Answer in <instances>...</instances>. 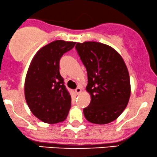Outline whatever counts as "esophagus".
Returning <instances> with one entry per match:
<instances>
[{
	"label": "esophagus",
	"mask_w": 157,
	"mask_h": 157,
	"mask_svg": "<svg viewBox=\"0 0 157 157\" xmlns=\"http://www.w3.org/2000/svg\"><path fill=\"white\" fill-rule=\"evenodd\" d=\"M81 91H82V90H81V88H79V87H78V88H76V90H75V92H76V93L77 94H80Z\"/></svg>",
	"instance_id": "34e87169"
}]
</instances>
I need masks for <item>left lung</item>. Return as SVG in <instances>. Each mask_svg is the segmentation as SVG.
<instances>
[{"label":"left lung","instance_id":"1","mask_svg":"<svg viewBox=\"0 0 157 157\" xmlns=\"http://www.w3.org/2000/svg\"><path fill=\"white\" fill-rule=\"evenodd\" d=\"M76 48L87 71L86 91L91 102L83 109L87 121L106 124L114 121L127 106L131 95L128 71L121 55L106 44L77 43Z\"/></svg>","mask_w":157,"mask_h":157}]
</instances>
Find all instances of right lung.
I'll use <instances>...</instances> for the list:
<instances>
[{"mask_svg":"<svg viewBox=\"0 0 157 157\" xmlns=\"http://www.w3.org/2000/svg\"><path fill=\"white\" fill-rule=\"evenodd\" d=\"M76 42L57 40L42 47L30 63L25 80V98L36 118L47 124L67 117L71 97L59 72V61Z\"/></svg>","mask_w":157,"mask_h":157,"instance_id":"obj_1","label":"right lung"}]
</instances>
